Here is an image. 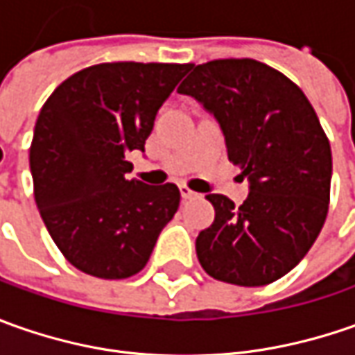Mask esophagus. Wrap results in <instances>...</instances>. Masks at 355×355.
I'll list each match as a JSON object with an SVG mask.
<instances>
[{
  "instance_id": "1",
  "label": "esophagus",
  "mask_w": 355,
  "mask_h": 355,
  "mask_svg": "<svg viewBox=\"0 0 355 355\" xmlns=\"http://www.w3.org/2000/svg\"><path fill=\"white\" fill-rule=\"evenodd\" d=\"M180 193H182V198L184 199H191V198H198V193L193 191V189H189L187 185H180Z\"/></svg>"
}]
</instances>
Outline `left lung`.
<instances>
[{
    "label": "left lung",
    "instance_id": "1",
    "mask_svg": "<svg viewBox=\"0 0 355 355\" xmlns=\"http://www.w3.org/2000/svg\"><path fill=\"white\" fill-rule=\"evenodd\" d=\"M178 92L219 122L227 156L249 182L241 207L207 196L215 221L196 241L199 263L239 286L275 282L304 259L326 221L332 152L320 120L291 78L252 59L198 64Z\"/></svg>",
    "mask_w": 355,
    "mask_h": 355
}]
</instances>
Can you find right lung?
<instances>
[{
	"mask_svg": "<svg viewBox=\"0 0 355 355\" xmlns=\"http://www.w3.org/2000/svg\"><path fill=\"white\" fill-rule=\"evenodd\" d=\"M191 64L103 62L69 76L43 104L29 166L35 201L67 261L98 279L140 272L180 207L175 184L128 180L159 106Z\"/></svg>",
	"mask_w": 355,
	"mask_h": 355,
	"instance_id": "right-lung-1",
	"label": "right lung"
}]
</instances>
